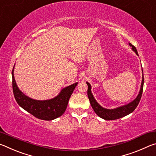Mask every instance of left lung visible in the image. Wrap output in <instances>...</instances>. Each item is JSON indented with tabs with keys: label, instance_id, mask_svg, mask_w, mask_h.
<instances>
[{
	"label": "left lung",
	"instance_id": "obj_1",
	"mask_svg": "<svg viewBox=\"0 0 156 156\" xmlns=\"http://www.w3.org/2000/svg\"><path fill=\"white\" fill-rule=\"evenodd\" d=\"M129 45L131 47V49L133 51L136 52V54L138 56V51L135 47L131 43H129ZM88 86V90H87V96L89 98V102L91 105L92 108H93L94 111L96 114L100 117L101 118H103L105 120H116L119 119L120 118H122L124 116L126 115H129V113H131L135 110L136 108L138 106L139 104L140 100L141 99L142 91H143V84H144V76H143V71H142V80L141 83L140 89V92L138 95V96L136 97V99H134L133 101L131 102L130 103L127 105H123L119 107L115 108V109H105L98 103L97 101L95 100L93 94L91 93V87L90 84L87 82Z\"/></svg>",
	"mask_w": 156,
	"mask_h": 156
}]
</instances>
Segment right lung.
Listing matches in <instances>:
<instances>
[{
	"label": "right lung",
	"instance_id": "right-lung-1",
	"mask_svg": "<svg viewBox=\"0 0 156 156\" xmlns=\"http://www.w3.org/2000/svg\"><path fill=\"white\" fill-rule=\"evenodd\" d=\"M12 70V87L14 98L17 103L36 118L44 120H52L61 116L67 109L69 100L78 83L67 87L60 91L54 98L45 100H37L30 98L18 89Z\"/></svg>",
	"mask_w": 156,
	"mask_h": 156
}]
</instances>
